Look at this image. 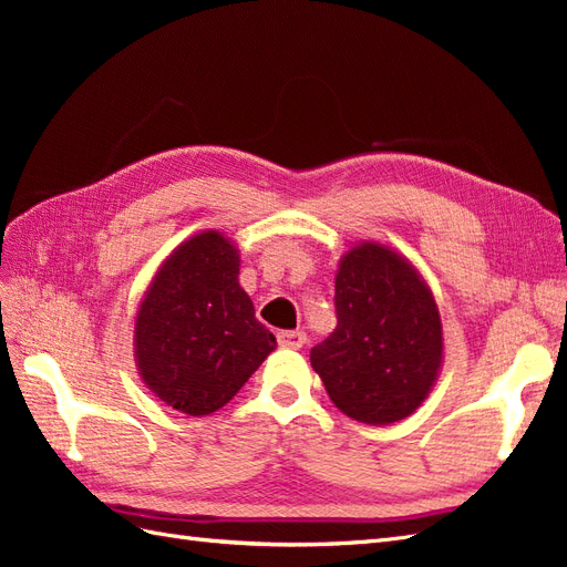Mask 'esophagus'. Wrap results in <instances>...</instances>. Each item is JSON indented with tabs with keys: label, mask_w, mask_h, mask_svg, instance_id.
<instances>
[{
	"label": "esophagus",
	"mask_w": 567,
	"mask_h": 567,
	"mask_svg": "<svg viewBox=\"0 0 567 567\" xmlns=\"http://www.w3.org/2000/svg\"><path fill=\"white\" fill-rule=\"evenodd\" d=\"M307 336L302 331H281L279 333V346L281 348H290V350H298L305 346Z\"/></svg>",
	"instance_id": "obj_1"
}]
</instances>
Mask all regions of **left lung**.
Here are the masks:
<instances>
[{
	"label": "left lung",
	"mask_w": 567,
	"mask_h": 567,
	"mask_svg": "<svg viewBox=\"0 0 567 567\" xmlns=\"http://www.w3.org/2000/svg\"><path fill=\"white\" fill-rule=\"evenodd\" d=\"M336 329L310 359L333 404L388 425L425 400L442 364V323L411 265L379 244L352 248L336 277Z\"/></svg>",
	"instance_id": "obj_1"
}]
</instances>
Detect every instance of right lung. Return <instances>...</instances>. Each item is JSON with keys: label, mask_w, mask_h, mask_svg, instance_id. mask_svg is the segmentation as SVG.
<instances>
[{"label": "right lung", "mask_w": 567, "mask_h": 567, "mask_svg": "<svg viewBox=\"0 0 567 567\" xmlns=\"http://www.w3.org/2000/svg\"><path fill=\"white\" fill-rule=\"evenodd\" d=\"M142 379L188 416L213 414L277 348L238 286L236 248L217 231L188 238L153 279L134 326Z\"/></svg>", "instance_id": "right-lung-1"}]
</instances>
